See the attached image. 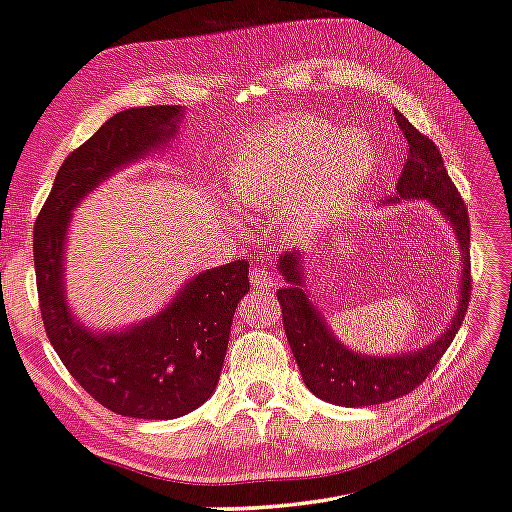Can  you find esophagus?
<instances>
[{"label": "esophagus", "mask_w": 512, "mask_h": 512, "mask_svg": "<svg viewBox=\"0 0 512 512\" xmlns=\"http://www.w3.org/2000/svg\"><path fill=\"white\" fill-rule=\"evenodd\" d=\"M250 284L257 286V288H271L273 286V275L266 271L262 266H255L253 271H250Z\"/></svg>", "instance_id": "esophagus-1"}]
</instances>
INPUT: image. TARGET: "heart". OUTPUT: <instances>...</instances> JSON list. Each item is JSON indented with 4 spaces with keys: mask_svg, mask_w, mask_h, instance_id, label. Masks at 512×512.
<instances>
[{
    "mask_svg": "<svg viewBox=\"0 0 512 512\" xmlns=\"http://www.w3.org/2000/svg\"><path fill=\"white\" fill-rule=\"evenodd\" d=\"M376 159L374 141L360 129L297 114L241 138L224 165V179L239 206H277L288 235L306 237L338 224L356 206L374 179Z\"/></svg>",
    "mask_w": 512,
    "mask_h": 512,
    "instance_id": "heart-1",
    "label": "heart"
}]
</instances>
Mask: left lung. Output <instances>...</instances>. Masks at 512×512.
Returning <instances> with one entry per match:
<instances>
[{"label":"left lung","instance_id":"8db88e82","mask_svg":"<svg viewBox=\"0 0 512 512\" xmlns=\"http://www.w3.org/2000/svg\"><path fill=\"white\" fill-rule=\"evenodd\" d=\"M394 114L407 141V161L396 183V194L385 201L423 199L450 224L461 253L457 311L452 313V320L441 336L423 349L394 353V356H367L351 351L345 342L333 336L324 315L311 302L304 282L306 257H302L300 250L280 255L277 266L286 286L277 291V300L282 306L288 345L300 367L304 385L322 401L342 407L380 405L410 394L414 387L421 385L457 336L470 302V221L466 203L445 172L436 145L418 132L401 111Z\"/></svg>","mask_w":512,"mask_h":512}]
</instances>
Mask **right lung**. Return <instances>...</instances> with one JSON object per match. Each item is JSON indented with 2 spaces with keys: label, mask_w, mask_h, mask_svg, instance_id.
Listing matches in <instances>:
<instances>
[{
  "label": "right lung",
  "mask_w": 512,
  "mask_h": 512,
  "mask_svg": "<svg viewBox=\"0 0 512 512\" xmlns=\"http://www.w3.org/2000/svg\"><path fill=\"white\" fill-rule=\"evenodd\" d=\"M181 118L179 105L132 107L111 116L62 163L33 232L37 295L55 353L100 405L147 421L197 410L217 389L232 318L250 288L248 262L194 275L152 318L100 333L71 311L64 244L73 208L120 167L167 147Z\"/></svg>",
  "instance_id": "right-lung-1"
}]
</instances>
